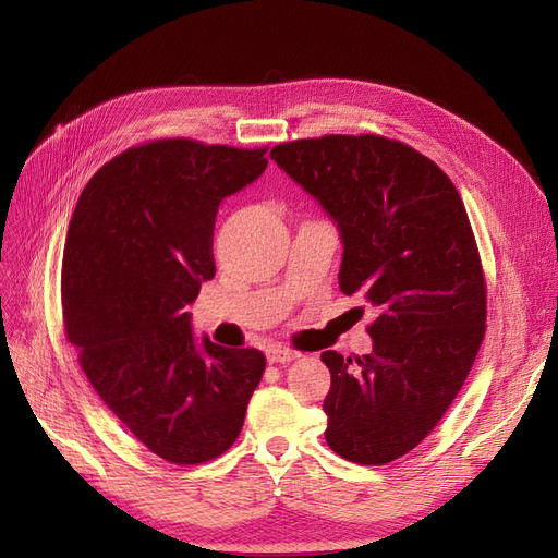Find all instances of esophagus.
<instances>
[{
  "label": "esophagus",
  "instance_id": "34e87169",
  "mask_svg": "<svg viewBox=\"0 0 558 558\" xmlns=\"http://www.w3.org/2000/svg\"><path fill=\"white\" fill-rule=\"evenodd\" d=\"M298 359V351L289 347H269L267 349V361L269 363H291Z\"/></svg>",
  "mask_w": 558,
  "mask_h": 558
}]
</instances>
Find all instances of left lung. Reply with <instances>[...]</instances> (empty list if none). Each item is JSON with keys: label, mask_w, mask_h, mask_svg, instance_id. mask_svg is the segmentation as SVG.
<instances>
[{"label": "left lung", "mask_w": 558, "mask_h": 558, "mask_svg": "<svg viewBox=\"0 0 558 558\" xmlns=\"http://www.w3.org/2000/svg\"><path fill=\"white\" fill-rule=\"evenodd\" d=\"M340 228V291L375 307L373 351H324L326 442L342 459L386 465L445 416L486 332V279L451 179L381 134H326L269 154Z\"/></svg>", "instance_id": "8db88e82"}]
</instances>
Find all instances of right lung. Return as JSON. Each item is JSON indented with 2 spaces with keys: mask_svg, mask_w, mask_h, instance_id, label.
Wrapping results in <instances>:
<instances>
[{
  "mask_svg": "<svg viewBox=\"0 0 558 558\" xmlns=\"http://www.w3.org/2000/svg\"><path fill=\"white\" fill-rule=\"evenodd\" d=\"M265 150L189 137L130 146L93 174L66 230V340L113 416L177 465L232 447L265 373L258 349L197 344L183 312L216 272L218 205L265 172Z\"/></svg>",
  "mask_w": 558,
  "mask_h": 558,
  "instance_id": "1",
  "label": "right lung"
}]
</instances>
